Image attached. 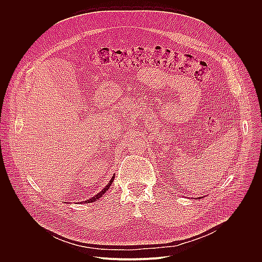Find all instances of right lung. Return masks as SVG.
Masks as SVG:
<instances>
[{"label":"right lung","instance_id":"right-lung-1","mask_svg":"<svg viewBox=\"0 0 262 262\" xmlns=\"http://www.w3.org/2000/svg\"><path fill=\"white\" fill-rule=\"evenodd\" d=\"M114 178H115V176H113L112 178H111V180L109 181V183H108V185L100 192V193H98L97 195H95L94 197H92L91 199H89V200H86V201H84L83 203H92V202H95V201H97L99 198H101L103 195H104V193H106V191H108V189L110 188V186L112 185V183H113V181H114Z\"/></svg>","mask_w":262,"mask_h":262}]
</instances>
